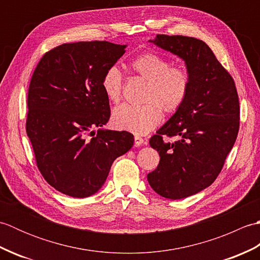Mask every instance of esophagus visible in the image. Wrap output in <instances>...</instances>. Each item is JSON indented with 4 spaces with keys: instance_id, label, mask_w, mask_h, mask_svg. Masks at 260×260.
<instances>
[{
    "instance_id": "1",
    "label": "esophagus",
    "mask_w": 260,
    "mask_h": 260,
    "mask_svg": "<svg viewBox=\"0 0 260 260\" xmlns=\"http://www.w3.org/2000/svg\"><path fill=\"white\" fill-rule=\"evenodd\" d=\"M146 144V141L144 139H142L140 136H135V145L137 146H141V145H145Z\"/></svg>"
}]
</instances>
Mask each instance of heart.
Listing matches in <instances>:
<instances>
[{
	"label": "heart",
	"mask_w": 260,
	"mask_h": 260,
	"mask_svg": "<svg viewBox=\"0 0 260 260\" xmlns=\"http://www.w3.org/2000/svg\"><path fill=\"white\" fill-rule=\"evenodd\" d=\"M168 59L154 52H145L131 61V68L148 81L145 95L147 104L141 106L121 105L113 113V123L117 128L137 135H145L162 120L163 114L174 113L184 103L190 86L187 71L181 67H170ZM102 87L112 103H118L123 91V76L113 66L103 76Z\"/></svg>",
	"instance_id": "heart-1"
}]
</instances>
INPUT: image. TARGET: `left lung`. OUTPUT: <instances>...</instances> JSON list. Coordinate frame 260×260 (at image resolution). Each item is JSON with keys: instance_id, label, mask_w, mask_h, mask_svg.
Masks as SVG:
<instances>
[{"instance_id": "obj_1", "label": "left lung", "mask_w": 260, "mask_h": 260, "mask_svg": "<svg viewBox=\"0 0 260 260\" xmlns=\"http://www.w3.org/2000/svg\"><path fill=\"white\" fill-rule=\"evenodd\" d=\"M185 62L190 77L184 103L151 137L159 163L147 181L157 194L178 200L211 185L239 131V99L233 77L199 39L157 35L150 40ZM165 136L180 141L165 142Z\"/></svg>"}]
</instances>
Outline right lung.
Segmentation results:
<instances>
[{
    "mask_svg": "<svg viewBox=\"0 0 260 260\" xmlns=\"http://www.w3.org/2000/svg\"><path fill=\"white\" fill-rule=\"evenodd\" d=\"M126 47L107 41L64 43L47 52L32 75L26 134L42 176L63 194H95L113 162L133 146L128 132L103 128L110 108L102 79Z\"/></svg>",
    "mask_w": 260,
    "mask_h": 260,
    "instance_id": "1",
    "label": "right lung"
}]
</instances>
